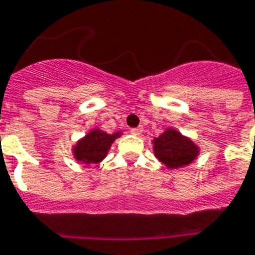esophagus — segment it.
Here are the masks:
<instances>
[{"label":"esophagus","instance_id":"1","mask_svg":"<svg viewBox=\"0 0 255 255\" xmlns=\"http://www.w3.org/2000/svg\"><path fill=\"white\" fill-rule=\"evenodd\" d=\"M132 134H133V136H138V134H141V132H142V128L141 127H136V128H132L131 131Z\"/></svg>","mask_w":255,"mask_h":255}]
</instances>
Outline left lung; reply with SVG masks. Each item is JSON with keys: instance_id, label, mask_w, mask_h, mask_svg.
I'll use <instances>...</instances> for the list:
<instances>
[{"instance_id": "1", "label": "left lung", "mask_w": 255, "mask_h": 255, "mask_svg": "<svg viewBox=\"0 0 255 255\" xmlns=\"http://www.w3.org/2000/svg\"><path fill=\"white\" fill-rule=\"evenodd\" d=\"M152 144L157 160L170 170L187 166L200 153L199 145L175 128H166L158 137L153 138Z\"/></svg>"}]
</instances>
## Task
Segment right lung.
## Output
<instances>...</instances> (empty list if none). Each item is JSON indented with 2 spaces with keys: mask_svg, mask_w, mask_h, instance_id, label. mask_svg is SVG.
I'll return each mask as SVG.
<instances>
[{
  "mask_svg": "<svg viewBox=\"0 0 255 255\" xmlns=\"http://www.w3.org/2000/svg\"><path fill=\"white\" fill-rule=\"evenodd\" d=\"M122 134V131L107 133L101 128H93L72 146L74 160L85 165L102 162L106 158L113 142Z\"/></svg>",
  "mask_w": 255,
  "mask_h": 255,
  "instance_id": "add662e5",
  "label": "right lung"
}]
</instances>
